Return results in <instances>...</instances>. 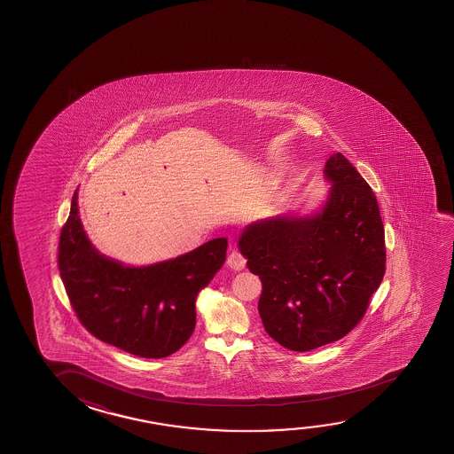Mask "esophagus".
Returning <instances> with one entry per match:
<instances>
[{
    "label": "esophagus",
    "instance_id": "obj_1",
    "mask_svg": "<svg viewBox=\"0 0 454 454\" xmlns=\"http://www.w3.org/2000/svg\"><path fill=\"white\" fill-rule=\"evenodd\" d=\"M227 264L231 266V270L241 271V270H244V266H246V258H244L241 252L231 251V255L227 257Z\"/></svg>",
    "mask_w": 454,
    "mask_h": 454
}]
</instances>
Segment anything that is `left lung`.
<instances>
[{
	"mask_svg": "<svg viewBox=\"0 0 454 454\" xmlns=\"http://www.w3.org/2000/svg\"><path fill=\"white\" fill-rule=\"evenodd\" d=\"M325 176L332 188L321 213L252 223L238 241L263 285L264 331L291 351L343 339L386 274L384 223L370 184L340 152Z\"/></svg>",
	"mask_w": 454,
	"mask_h": 454,
	"instance_id": "1",
	"label": "left lung"
}]
</instances>
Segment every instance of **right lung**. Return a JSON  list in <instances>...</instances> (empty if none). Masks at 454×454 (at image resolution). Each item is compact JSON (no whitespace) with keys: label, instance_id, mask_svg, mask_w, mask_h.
<instances>
[{"label":"right lung","instance_id":"1","mask_svg":"<svg viewBox=\"0 0 454 454\" xmlns=\"http://www.w3.org/2000/svg\"><path fill=\"white\" fill-rule=\"evenodd\" d=\"M74 191L58 246L68 301L95 339L145 359L178 351L196 327L197 293L225 262L227 239L144 268H129L95 251L78 216Z\"/></svg>","mask_w":454,"mask_h":454}]
</instances>
